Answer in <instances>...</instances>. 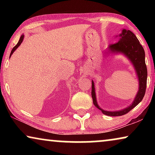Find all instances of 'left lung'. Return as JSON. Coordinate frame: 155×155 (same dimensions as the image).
Wrapping results in <instances>:
<instances>
[{"mask_svg": "<svg viewBox=\"0 0 155 155\" xmlns=\"http://www.w3.org/2000/svg\"><path fill=\"white\" fill-rule=\"evenodd\" d=\"M120 39L118 42L112 44L109 46V49L112 52L123 53L132 62L136 71L137 75L139 80V90L132 103V104L126 109L118 111H107L101 109L97 104L95 94L94 84L92 81V97L94 106L101 110L104 114L110 116H118L124 115L128 113L130 110L136 107L143 100L145 96L146 87H147V71L145 64V54L144 48L134 34L130 30L123 29L122 33L120 35Z\"/></svg>", "mask_w": 155, "mask_h": 155, "instance_id": "8db88e82", "label": "left lung"}]
</instances>
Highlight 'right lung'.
I'll return each mask as SVG.
<instances>
[{
    "instance_id": "obj_1",
    "label": "right lung",
    "mask_w": 155,
    "mask_h": 155,
    "mask_svg": "<svg viewBox=\"0 0 155 155\" xmlns=\"http://www.w3.org/2000/svg\"><path fill=\"white\" fill-rule=\"evenodd\" d=\"M23 39H24V35H22V36H21V37H20V40H19L18 43V44H16V45L14 46V47H13V48H12V51H11V53H10V56H11V55H12V54H13V52L15 51V50H16V48H18L19 46H20V44H21V43H22V41H23Z\"/></svg>"
}]
</instances>
